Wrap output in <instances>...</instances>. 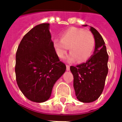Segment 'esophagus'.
Segmentation results:
<instances>
[{"label": "esophagus", "instance_id": "1", "mask_svg": "<svg viewBox=\"0 0 122 122\" xmlns=\"http://www.w3.org/2000/svg\"><path fill=\"white\" fill-rule=\"evenodd\" d=\"M66 71H69V70H70V66H69V65H66Z\"/></svg>", "mask_w": 122, "mask_h": 122}]
</instances>
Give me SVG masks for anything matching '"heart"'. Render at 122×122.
I'll use <instances>...</instances> for the list:
<instances>
[{
	"label": "heart",
	"instance_id": "obj_1",
	"mask_svg": "<svg viewBox=\"0 0 122 122\" xmlns=\"http://www.w3.org/2000/svg\"><path fill=\"white\" fill-rule=\"evenodd\" d=\"M95 45L93 35L88 30L71 27L61 33V39L53 40V46L60 59L65 56L67 51H71L66 58L69 62L79 63L87 61L92 56Z\"/></svg>",
	"mask_w": 122,
	"mask_h": 122
}]
</instances>
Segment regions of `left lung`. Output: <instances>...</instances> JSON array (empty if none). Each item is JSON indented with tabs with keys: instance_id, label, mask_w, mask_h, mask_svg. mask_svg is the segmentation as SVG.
I'll use <instances>...</instances> for the list:
<instances>
[{
	"instance_id": "obj_1",
	"label": "left lung",
	"mask_w": 122,
	"mask_h": 122,
	"mask_svg": "<svg viewBox=\"0 0 122 122\" xmlns=\"http://www.w3.org/2000/svg\"><path fill=\"white\" fill-rule=\"evenodd\" d=\"M90 30L95 40L93 54L86 63L70 67L74 76L75 94L82 102H93L100 97L108 71V56L105 41L95 28L91 27Z\"/></svg>"
}]
</instances>
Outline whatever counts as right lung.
Segmentation results:
<instances>
[{
	"mask_svg": "<svg viewBox=\"0 0 122 122\" xmlns=\"http://www.w3.org/2000/svg\"><path fill=\"white\" fill-rule=\"evenodd\" d=\"M49 27V23H42L32 28L23 36L15 55L18 87L33 102L46 101L55 83L66 71L56 52Z\"/></svg>",
	"mask_w": 122,
	"mask_h": 122,
	"instance_id": "obj_1",
	"label": "right lung"
}]
</instances>
